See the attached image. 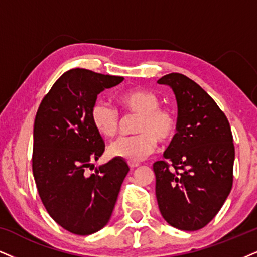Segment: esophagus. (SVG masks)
<instances>
[{
	"label": "esophagus",
	"instance_id": "1",
	"mask_svg": "<svg viewBox=\"0 0 257 257\" xmlns=\"http://www.w3.org/2000/svg\"><path fill=\"white\" fill-rule=\"evenodd\" d=\"M127 164L131 169H135V168H137L139 166V162H127Z\"/></svg>",
	"mask_w": 257,
	"mask_h": 257
}]
</instances>
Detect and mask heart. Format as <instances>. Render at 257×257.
<instances>
[{
    "label": "heart",
    "instance_id": "b5f03b06",
    "mask_svg": "<svg viewBox=\"0 0 257 257\" xmlns=\"http://www.w3.org/2000/svg\"><path fill=\"white\" fill-rule=\"evenodd\" d=\"M116 102L125 114L138 115L135 125L137 135L120 137L108 148L112 157L127 162H141L156 151L158 141L169 143L177 131V118L170 109L160 107L156 95L141 89L126 90L116 96ZM90 119L101 136L112 138L118 134L120 115L104 101H96L90 109Z\"/></svg>",
    "mask_w": 257,
    "mask_h": 257
}]
</instances>
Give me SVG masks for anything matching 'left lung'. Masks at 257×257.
<instances>
[{
    "label": "left lung",
    "instance_id": "obj_1",
    "mask_svg": "<svg viewBox=\"0 0 257 257\" xmlns=\"http://www.w3.org/2000/svg\"><path fill=\"white\" fill-rule=\"evenodd\" d=\"M157 82L172 87L179 108L166 160L154 163L158 207L172 226L195 231L216 217L232 188V132L223 110L191 78L173 72Z\"/></svg>",
    "mask_w": 257,
    "mask_h": 257
}]
</instances>
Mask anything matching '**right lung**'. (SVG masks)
Returning a JSON list of instances; mask_svg holds the SVG:
<instances>
[{"mask_svg": "<svg viewBox=\"0 0 257 257\" xmlns=\"http://www.w3.org/2000/svg\"><path fill=\"white\" fill-rule=\"evenodd\" d=\"M120 76L71 69L55 82L37 110L32 170L47 213L63 229L87 236L106 225L130 168L113 158L94 169L104 142L90 119L97 94L118 85Z\"/></svg>", "mask_w": 257, "mask_h": 257, "instance_id": "obj_1", "label": "right lung"}]
</instances>
